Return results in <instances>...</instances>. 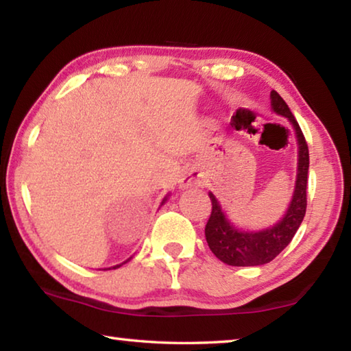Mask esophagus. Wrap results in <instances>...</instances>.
<instances>
[{
	"label": "esophagus",
	"instance_id": "esophagus-1",
	"mask_svg": "<svg viewBox=\"0 0 351 351\" xmlns=\"http://www.w3.org/2000/svg\"><path fill=\"white\" fill-rule=\"evenodd\" d=\"M181 187H196L202 184V175L195 169L187 170L181 178Z\"/></svg>",
	"mask_w": 351,
	"mask_h": 351
}]
</instances>
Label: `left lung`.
<instances>
[{"label":"left lung","instance_id":"obj_1","mask_svg":"<svg viewBox=\"0 0 351 351\" xmlns=\"http://www.w3.org/2000/svg\"><path fill=\"white\" fill-rule=\"evenodd\" d=\"M271 109L290 121L298 139V175L295 192L284 218L270 228L261 232L238 230L222 210L213 193H208L212 201V213L206 224V239L210 250L222 263L234 267L263 265L275 259L290 244L307 208V180H308V145L305 143L301 127L293 117L289 106L276 90H271Z\"/></svg>","mask_w":351,"mask_h":351}]
</instances>
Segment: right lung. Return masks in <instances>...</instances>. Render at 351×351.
Segmentation results:
<instances>
[{
    "label": "right lung",
    "instance_id": "1",
    "mask_svg": "<svg viewBox=\"0 0 351 351\" xmlns=\"http://www.w3.org/2000/svg\"><path fill=\"white\" fill-rule=\"evenodd\" d=\"M165 199H167V196H165L164 197V199H162V202H161V206H162V204L165 202ZM127 261H129V259H127ZM127 261H125V263H127ZM125 263H123V264H125ZM123 264H119V265H114V267H112V269H118V267H121V265H123ZM110 270V269H109Z\"/></svg>",
    "mask_w": 351,
    "mask_h": 351
}]
</instances>
